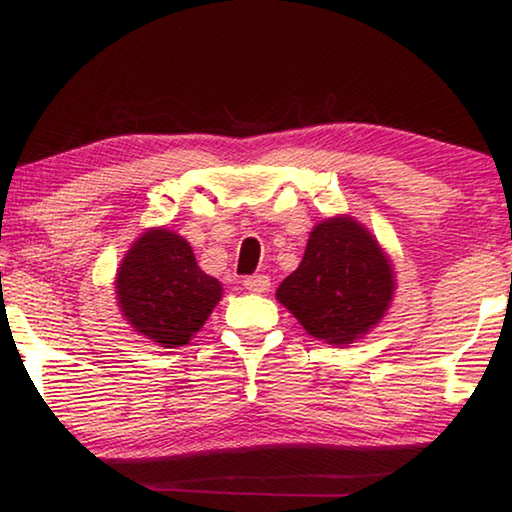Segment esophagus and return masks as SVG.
I'll use <instances>...</instances> for the list:
<instances>
[{"instance_id":"esophagus-1","label":"esophagus","mask_w":512,"mask_h":512,"mask_svg":"<svg viewBox=\"0 0 512 512\" xmlns=\"http://www.w3.org/2000/svg\"><path fill=\"white\" fill-rule=\"evenodd\" d=\"M244 287L250 293H264L271 289V280H268V275H248L244 277Z\"/></svg>"}]
</instances>
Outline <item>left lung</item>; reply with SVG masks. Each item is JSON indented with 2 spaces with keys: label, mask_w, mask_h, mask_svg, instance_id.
<instances>
[{
  "label": "left lung",
  "mask_w": 512,
  "mask_h": 512,
  "mask_svg": "<svg viewBox=\"0 0 512 512\" xmlns=\"http://www.w3.org/2000/svg\"><path fill=\"white\" fill-rule=\"evenodd\" d=\"M393 289L391 264L377 241L339 216L311 230L305 257L277 287V300L314 339L348 345L379 323Z\"/></svg>",
  "instance_id": "8db88e82"
}]
</instances>
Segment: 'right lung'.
Masks as SVG:
<instances>
[{"label": "right lung", "mask_w": 512, "mask_h": 512, "mask_svg": "<svg viewBox=\"0 0 512 512\" xmlns=\"http://www.w3.org/2000/svg\"><path fill=\"white\" fill-rule=\"evenodd\" d=\"M117 298L135 332L176 348L205 325L221 300V284L198 268L183 237L160 228L144 232L128 250L117 273Z\"/></svg>", "instance_id": "obj_1"}]
</instances>
